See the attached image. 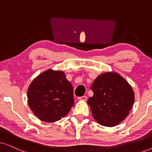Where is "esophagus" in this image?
<instances>
[{
  "mask_svg": "<svg viewBox=\"0 0 152 152\" xmlns=\"http://www.w3.org/2000/svg\"><path fill=\"white\" fill-rule=\"evenodd\" d=\"M78 99H79V100H81V101H86L87 100V97L86 96L79 97Z\"/></svg>",
  "mask_w": 152,
  "mask_h": 152,
  "instance_id": "34e87169",
  "label": "esophagus"
}]
</instances>
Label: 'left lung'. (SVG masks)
<instances>
[{"mask_svg": "<svg viewBox=\"0 0 152 152\" xmlns=\"http://www.w3.org/2000/svg\"><path fill=\"white\" fill-rule=\"evenodd\" d=\"M93 97L88 104L97 123L115 126L127 117L134 103L132 87L118 72H106L97 76L91 85Z\"/></svg>", "mask_w": 152, "mask_h": 152, "instance_id": "1", "label": "left lung"}]
</instances>
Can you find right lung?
<instances>
[{
	"label": "right lung",
	"mask_w": 152,
	"mask_h": 152,
	"mask_svg": "<svg viewBox=\"0 0 152 152\" xmlns=\"http://www.w3.org/2000/svg\"><path fill=\"white\" fill-rule=\"evenodd\" d=\"M27 96L31 111L37 118L45 122L61 120L75 104L73 88L65 73L51 68L33 80Z\"/></svg>",
	"instance_id": "add662e5"
}]
</instances>
